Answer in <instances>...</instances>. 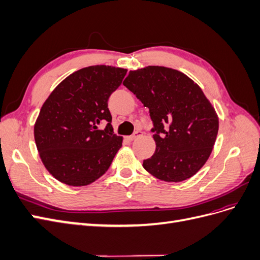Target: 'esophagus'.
<instances>
[{"label": "esophagus", "mask_w": 260, "mask_h": 260, "mask_svg": "<svg viewBox=\"0 0 260 260\" xmlns=\"http://www.w3.org/2000/svg\"><path fill=\"white\" fill-rule=\"evenodd\" d=\"M141 137H142V132H141V131H137V132L133 133L132 136L128 137V140H129V141H135V140H137V139H139V138H141Z\"/></svg>", "instance_id": "obj_1"}]
</instances>
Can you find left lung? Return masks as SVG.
Masks as SVG:
<instances>
[{"label": "left lung", "instance_id": "8db88e82", "mask_svg": "<svg viewBox=\"0 0 260 260\" xmlns=\"http://www.w3.org/2000/svg\"><path fill=\"white\" fill-rule=\"evenodd\" d=\"M123 85L149 109L156 149L144 169L166 182L193 177L211 154L219 118L209 100L179 70L147 66L130 70Z\"/></svg>", "mask_w": 260, "mask_h": 260}]
</instances>
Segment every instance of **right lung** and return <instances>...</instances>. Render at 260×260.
Instances as JSON below:
<instances>
[{
  "instance_id": "obj_1",
  "label": "right lung",
  "mask_w": 260,
  "mask_h": 260,
  "mask_svg": "<svg viewBox=\"0 0 260 260\" xmlns=\"http://www.w3.org/2000/svg\"><path fill=\"white\" fill-rule=\"evenodd\" d=\"M127 72L106 65L79 69L45 100L35 123V141L44 167L59 182L89 185L111 166L123 139L113 133L107 102ZM103 120L109 123L100 131Z\"/></svg>"
}]
</instances>
